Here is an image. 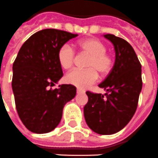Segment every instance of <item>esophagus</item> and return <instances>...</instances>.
<instances>
[{"label":"esophagus","instance_id":"obj_1","mask_svg":"<svg viewBox=\"0 0 158 158\" xmlns=\"http://www.w3.org/2000/svg\"><path fill=\"white\" fill-rule=\"evenodd\" d=\"M77 93L78 94H84L85 91L84 90H82V89H81V88H77Z\"/></svg>","mask_w":158,"mask_h":158}]
</instances>
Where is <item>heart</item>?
I'll list each match as a JSON object with an SVG mask.
<instances>
[{"label":"heart","instance_id":"obj_1","mask_svg":"<svg viewBox=\"0 0 158 158\" xmlns=\"http://www.w3.org/2000/svg\"><path fill=\"white\" fill-rule=\"evenodd\" d=\"M77 48L81 52L88 55L85 64V70H74L68 73L65 81L69 84L79 88H87L98 79V73L101 77L108 76L112 70L115 61L107 52L106 45L99 39L87 38L79 41ZM57 58L60 66L64 70L72 68L75 61V52L68 44H64L58 50Z\"/></svg>","mask_w":158,"mask_h":158}]
</instances>
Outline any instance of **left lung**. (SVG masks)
I'll use <instances>...</instances> for the list:
<instances>
[{"mask_svg":"<svg viewBox=\"0 0 158 158\" xmlns=\"http://www.w3.org/2000/svg\"><path fill=\"white\" fill-rule=\"evenodd\" d=\"M111 41L116 61L111 72L99 85L105 95L87 91L84 106L88 126L99 135H112L127 125L135 115L142 88L141 64L132 46L111 34L104 35Z\"/></svg>","mask_w":158,"mask_h":158,"instance_id":"obj_1","label":"left lung"}]
</instances>
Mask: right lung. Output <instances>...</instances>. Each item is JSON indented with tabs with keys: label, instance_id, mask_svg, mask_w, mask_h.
<instances>
[{
	"label": "right lung",
	"instance_id": "obj_1",
	"mask_svg": "<svg viewBox=\"0 0 158 158\" xmlns=\"http://www.w3.org/2000/svg\"><path fill=\"white\" fill-rule=\"evenodd\" d=\"M78 35L46 29L35 33L19 49L13 65V88L20 120L33 133L53 130L62 118L63 108L76 96L71 84L54 83L63 77L57 53L65 42Z\"/></svg>",
	"mask_w": 158,
	"mask_h": 158
}]
</instances>
